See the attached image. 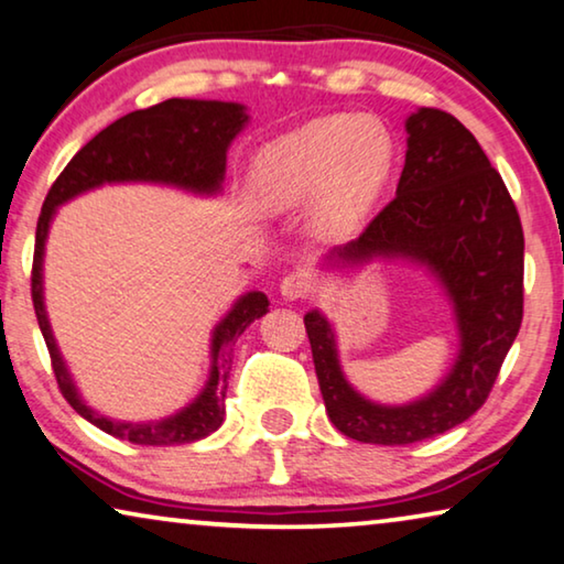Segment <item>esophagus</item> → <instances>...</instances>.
Listing matches in <instances>:
<instances>
[{
  "label": "esophagus",
  "mask_w": 564,
  "mask_h": 564,
  "mask_svg": "<svg viewBox=\"0 0 564 564\" xmlns=\"http://www.w3.org/2000/svg\"><path fill=\"white\" fill-rule=\"evenodd\" d=\"M311 291H314V281H311V275L304 271H293L281 281V296L285 301L306 299Z\"/></svg>",
  "instance_id": "34e87169"
}]
</instances>
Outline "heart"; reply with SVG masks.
<instances>
[{"mask_svg":"<svg viewBox=\"0 0 564 564\" xmlns=\"http://www.w3.org/2000/svg\"><path fill=\"white\" fill-rule=\"evenodd\" d=\"M394 166L390 131L369 116H324L258 151L253 187L265 207L314 199V228L344 238L362 225Z\"/></svg>","mask_w":564,"mask_h":564,"instance_id":"obj_1","label":"heart"}]
</instances>
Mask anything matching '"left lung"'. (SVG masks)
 Instances as JSON below:
<instances>
[{
    "instance_id": "1",
    "label": "left lung",
    "mask_w": 564,
    "mask_h": 564,
    "mask_svg": "<svg viewBox=\"0 0 564 564\" xmlns=\"http://www.w3.org/2000/svg\"><path fill=\"white\" fill-rule=\"evenodd\" d=\"M398 195L329 258H410L438 275L456 306L460 355L438 390L402 408L365 400L344 380L332 326L304 316L326 413L347 438L408 445L456 427L484 405L524 316V232L501 174L464 123L441 108L408 119Z\"/></svg>"
}]
</instances>
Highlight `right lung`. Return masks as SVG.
I'll return each mask as SVG.
<instances>
[{"instance_id": "1", "label": "right lung", "mask_w": 564, "mask_h": 564, "mask_svg": "<svg viewBox=\"0 0 564 564\" xmlns=\"http://www.w3.org/2000/svg\"><path fill=\"white\" fill-rule=\"evenodd\" d=\"M246 121L248 116L238 104L170 98L106 126L67 162L47 192L37 220L35 256H32V306H35L40 332L45 336L50 362H53L63 398L70 402L75 413L113 438L137 445H180L215 433L225 417V394H228L232 362L230 347L256 318L265 314L268 299L260 291L246 293L223 318L213 334L209 382L189 408L162 423H116V420L94 413L80 400L63 365L61 351L55 347L53 332H50L45 301H42V253H45L50 220H53L57 205L104 182H164L192 192H205V195L217 192L225 176V151Z\"/></svg>"}]
</instances>
